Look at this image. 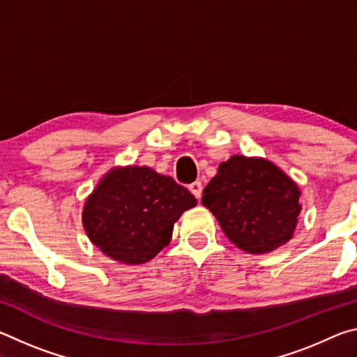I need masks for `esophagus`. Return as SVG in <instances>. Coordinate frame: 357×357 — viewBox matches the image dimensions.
Wrapping results in <instances>:
<instances>
[{
    "label": "esophagus",
    "instance_id": "34e87169",
    "mask_svg": "<svg viewBox=\"0 0 357 357\" xmlns=\"http://www.w3.org/2000/svg\"><path fill=\"white\" fill-rule=\"evenodd\" d=\"M189 190L193 193V197H195L197 200H200L202 192H203V184L200 183V181H195V183H192L189 185Z\"/></svg>",
    "mask_w": 357,
    "mask_h": 357
}]
</instances>
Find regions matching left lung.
<instances>
[{
	"label": "left lung",
	"mask_w": 357,
	"mask_h": 357,
	"mask_svg": "<svg viewBox=\"0 0 357 357\" xmlns=\"http://www.w3.org/2000/svg\"><path fill=\"white\" fill-rule=\"evenodd\" d=\"M299 197V187L269 160L233 155L204 187L202 203L233 244L266 253L293 238Z\"/></svg>",
	"instance_id": "left-lung-1"
}]
</instances>
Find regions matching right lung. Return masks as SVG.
I'll use <instances>...</instances> for the list:
<instances>
[{"label": "right lung", "instance_id": "obj_1", "mask_svg": "<svg viewBox=\"0 0 357 357\" xmlns=\"http://www.w3.org/2000/svg\"><path fill=\"white\" fill-rule=\"evenodd\" d=\"M195 204L172 176L124 167L108 173L84 203L83 227L107 257L142 264L168 245L173 223Z\"/></svg>", "mask_w": 357, "mask_h": 357}]
</instances>
